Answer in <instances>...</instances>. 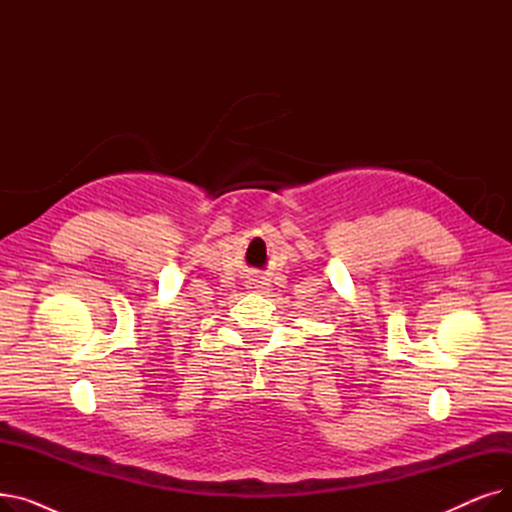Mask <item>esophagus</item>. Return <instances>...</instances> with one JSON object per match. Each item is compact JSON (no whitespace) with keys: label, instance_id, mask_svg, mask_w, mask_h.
Instances as JSON below:
<instances>
[{"label":"esophagus","instance_id":"esophagus-1","mask_svg":"<svg viewBox=\"0 0 512 512\" xmlns=\"http://www.w3.org/2000/svg\"><path fill=\"white\" fill-rule=\"evenodd\" d=\"M247 288H251V290H261V288H265V282H263V278L261 276H251L249 280H247V284H245Z\"/></svg>","mask_w":512,"mask_h":512}]
</instances>
